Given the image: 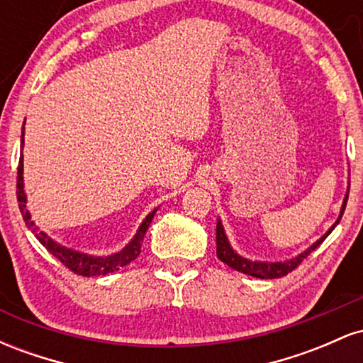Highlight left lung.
<instances>
[{"label":"left lung","mask_w":363,"mask_h":363,"mask_svg":"<svg viewBox=\"0 0 363 363\" xmlns=\"http://www.w3.org/2000/svg\"><path fill=\"white\" fill-rule=\"evenodd\" d=\"M347 201H348V193H347V196H345L343 206H341V213L338 216V220H336V223L333 225L331 228H329L326 234L320 237L318 242L312 244L306 252L298 254V256L294 257V259L283 261V262H259V261H249V259H245V257H240L239 254L234 252V249L230 247V244H228L227 235H225L223 227H222V223H220V220H218V222H216V256H218V259L223 261L225 264L230 266L232 269H235V272H240V273H244V274H249V277L262 278V280H268V278H281V277H285V274H289L290 272H294V269L297 268V266L301 264V262L306 259V257L309 256L312 251H315V249H318L319 245L323 244V240L326 239L329 234H331L333 228H335L336 225L340 223L341 216H343V211H345V206H347Z\"/></svg>","instance_id":"obj_1"}]
</instances>
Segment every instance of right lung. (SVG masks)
<instances>
[{
	"label": "right lung",
	"instance_id": "1",
	"mask_svg": "<svg viewBox=\"0 0 363 363\" xmlns=\"http://www.w3.org/2000/svg\"><path fill=\"white\" fill-rule=\"evenodd\" d=\"M20 148H23V131H22V145H20ZM16 199H18V208L20 211H22L25 223H27V227L30 228L32 234L37 237V240H39V242L43 244L57 261H61L69 272L82 274V277H101V274L104 277V274L118 272L119 268H123V266H126L131 261H135L136 257L140 256L143 237L147 234L150 223H152L153 220V215H155L157 211L153 210L152 213H148L147 218L143 220V223L140 225L136 235L133 237L131 242H129L123 251L118 254H112V256L95 257V256H89V254H82V252L72 251V249L62 247V245L54 242L52 239H49L44 232H40L39 228L35 227V223L32 222L30 213H28L27 205H25V203H27V198H25V191H23V155L22 153H20L18 170H16Z\"/></svg>",
	"mask_w": 363,
	"mask_h": 363
}]
</instances>
